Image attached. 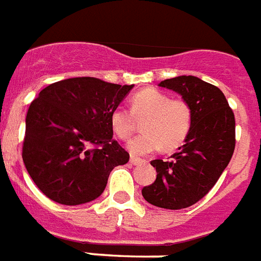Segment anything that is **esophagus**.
<instances>
[{
    "mask_svg": "<svg viewBox=\"0 0 261 261\" xmlns=\"http://www.w3.org/2000/svg\"><path fill=\"white\" fill-rule=\"evenodd\" d=\"M130 163L133 164V165H139V164L145 163V160L138 159V157H135V155H131V157H130Z\"/></svg>",
    "mask_w": 261,
    "mask_h": 261,
    "instance_id": "esophagus-1",
    "label": "esophagus"
}]
</instances>
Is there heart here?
Returning <instances> with one entry per match:
<instances>
[{
	"instance_id": "1",
	"label": "heart",
	"mask_w": 261,
	"mask_h": 261,
	"mask_svg": "<svg viewBox=\"0 0 261 261\" xmlns=\"http://www.w3.org/2000/svg\"><path fill=\"white\" fill-rule=\"evenodd\" d=\"M142 133L127 143L131 154L147 155L164 146L171 150L186 141L192 124V111L184 100H171L154 88L137 92L131 98V112L116 107L111 112V127L119 138L127 139L135 128L134 118H145Z\"/></svg>"
}]
</instances>
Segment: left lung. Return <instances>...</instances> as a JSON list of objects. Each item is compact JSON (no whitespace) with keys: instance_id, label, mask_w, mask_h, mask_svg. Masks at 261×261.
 <instances>
[{"instance_id":"left-lung-1","label":"left lung","mask_w":261,"mask_h":261,"mask_svg":"<svg viewBox=\"0 0 261 261\" xmlns=\"http://www.w3.org/2000/svg\"><path fill=\"white\" fill-rule=\"evenodd\" d=\"M159 87L188 102L192 124L171 161H151L157 178L143 187L142 196L153 206L180 210L200 200L227 167L236 146L234 114L222 90L194 75L164 80Z\"/></svg>"}]
</instances>
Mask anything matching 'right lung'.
Returning a JSON list of instances; mask_svg holds the SVG:
<instances>
[{
    "label": "right lung",
    "instance_id": "obj_1",
    "mask_svg": "<svg viewBox=\"0 0 261 261\" xmlns=\"http://www.w3.org/2000/svg\"><path fill=\"white\" fill-rule=\"evenodd\" d=\"M134 85L74 77L48 85L31 102L22 161L47 198L66 206L102 194L111 171L130 155L112 139L111 112Z\"/></svg>",
    "mask_w": 261,
    "mask_h": 261
}]
</instances>
